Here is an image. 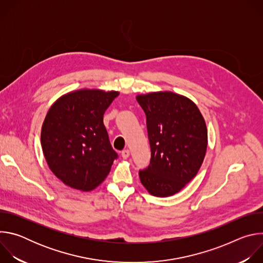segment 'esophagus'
<instances>
[{
    "label": "esophagus",
    "mask_w": 263,
    "mask_h": 263,
    "mask_svg": "<svg viewBox=\"0 0 263 263\" xmlns=\"http://www.w3.org/2000/svg\"><path fill=\"white\" fill-rule=\"evenodd\" d=\"M129 155H130V151H129L128 148L123 149V151H122V157H123L124 159H127V158L129 157Z\"/></svg>",
    "instance_id": "34e87169"
}]
</instances>
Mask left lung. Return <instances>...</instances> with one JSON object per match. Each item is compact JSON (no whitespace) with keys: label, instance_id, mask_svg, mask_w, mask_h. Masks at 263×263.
I'll list each match as a JSON object with an SVG mask.
<instances>
[{"label":"left lung","instance_id":"obj_1","mask_svg":"<svg viewBox=\"0 0 263 263\" xmlns=\"http://www.w3.org/2000/svg\"><path fill=\"white\" fill-rule=\"evenodd\" d=\"M146 118L151 160L139 171L156 197L180 192L198 174L207 148V128L197 105L183 96L159 91L137 96Z\"/></svg>","mask_w":263,"mask_h":263}]
</instances>
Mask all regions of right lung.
<instances>
[{
	"instance_id": "right-lung-1",
	"label": "right lung",
	"mask_w": 263,
	"mask_h": 263,
	"mask_svg": "<svg viewBox=\"0 0 263 263\" xmlns=\"http://www.w3.org/2000/svg\"><path fill=\"white\" fill-rule=\"evenodd\" d=\"M118 96V91L77 90L58 99L48 112L42 128L44 155L54 175L72 189H96L119 157L103 123Z\"/></svg>"
}]
</instances>
